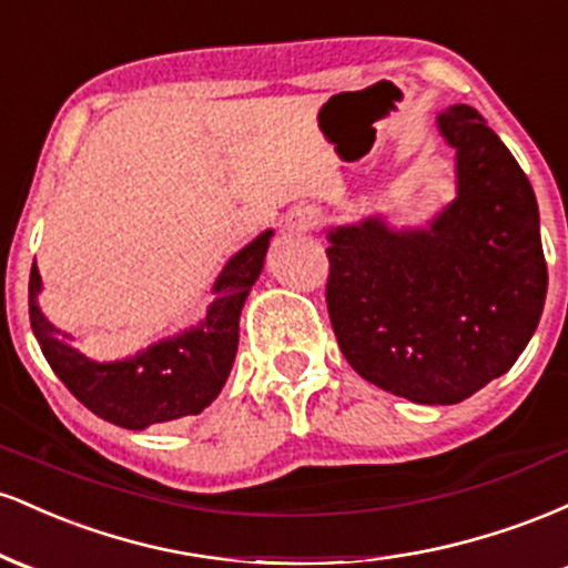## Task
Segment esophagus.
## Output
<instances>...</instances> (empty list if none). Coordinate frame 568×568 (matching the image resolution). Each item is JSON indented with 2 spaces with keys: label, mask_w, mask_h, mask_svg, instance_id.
Segmentation results:
<instances>
[{
  "label": "esophagus",
  "mask_w": 568,
  "mask_h": 568,
  "mask_svg": "<svg viewBox=\"0 0 568 568\" xmlns=\"http://www.w3.org/2000/svg\"><path fill=\"white\" fill-rule=\"evenodd\" d=\"M321 213H317L315 207H293L288 216H285V226H288V232L306 234L315 232L317 226H321Z\"/></svg>",
  "instance_id": "1"
}]
</instances>
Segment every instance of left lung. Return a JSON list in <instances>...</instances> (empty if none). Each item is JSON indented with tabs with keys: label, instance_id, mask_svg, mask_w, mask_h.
<instances>
[{
	"label": "left lung",
	"instance_id": "obj_1",
	"mask_svg": "<svg viewBox=\"0 0 568 568\" xmlns=\"http://www.w3.org/2000/svg\"><path fill=\"white\" fill-rule=\"evenodd\" d=\"M456 200L429 230L382 219L328 232L325 304L338 349L397 397L452 406L510 371L547 293L534 189L467 103L438 116Z\"/></svg>",
	"mask_w": 568,
	"mask_h": 568
}]
</instances>
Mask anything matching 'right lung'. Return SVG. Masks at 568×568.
I'll list each match as a JSON object with an SVG mask.
<instances>
[{
	"instance_id": "add662e5",
	"label": "right lung",
	"mask_w": 568,
	"mask_h": 568,
	"mask_svg": "<svg viewBox=\"0 0 568 568\" xmlns=\"http://www.w3.org/2000/svg\"><path fill=\"white\" fill-rule=\"evenodd\" d=\"M272 232L258 234L224 266L200 328L165 338L128 361L98 363L69 344V334L58 331L37 304L42 288L37 264L29 277V317L34 336L50 368L84 408L125 429L194 416L211 406L230 376L240 338V312L256 277L262 275Z\"/></svg>"
}]
</instances>
